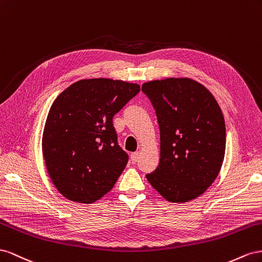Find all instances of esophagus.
I'll return each instance as SVG.
<instances>
[{
	"label": "esophagus",
	"mask_w": 262,
	"mask_h": 262,
	"mask_svg": "<svg viewBox=\"0 0 262 262\" xmlns=\"http://www.w3.org/2000/svg\"><path fill=\"white\" fill-rule=\"evenodd\" d=\"M138 157H139L138 152L132 154V155H130V161H132V163H136V162L138 161Z\"/></svg>",
	"instance_id": "1"
}]
</instances>
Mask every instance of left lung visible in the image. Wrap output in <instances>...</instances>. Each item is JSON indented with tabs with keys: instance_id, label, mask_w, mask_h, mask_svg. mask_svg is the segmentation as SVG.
<instances>
[{
	"instance_id": "left-lung-1",
	"label": "left lung",
	"mask_w": 262,
	"mask_h": 262,
	"mask_svg": "<svg viewBox=\"0 0 262 262\" xmlns=\"http://www.w3.org/2000/svg\"><path fill=\"white\" fill-rule=\"evenodd\" d=\"M141 91L160 129V161L147 180L170 202L196 199L217 177L225 155L220 105L205 86L186 78L146 82Z\"/></svg>"
}]
</instances>
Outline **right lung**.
Returning a JSON list of instances; mask_svg holds the SVG:
<instances>
[{
  "mask_svg": "<svg viewBox=\"0 0 262 262\" xmlns=\"http://www.w3.org/2000/svg\"><path fill=\"white\" fill-rule=\"evenodd\" d=\"M139 91L138 84L119 80H81L52 103L42 154L51 181L64 198L90 204L113 188L128 161L113 117Z\"/></svg>",
  "mask_w": 262,
  "mask_h": 262,
  "instance_id": "1",
  "label": "right lung"
}]
</instances>
